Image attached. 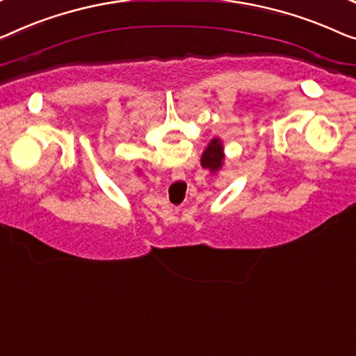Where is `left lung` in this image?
<instances>
[{
	"label": "left lung",
	"mask_w": 356,
	"mask_h": 356,
	"mask_svg": "<svg viewBox=\"0 0 356 356\" xmlns=\"http://www.w3.org/2000/svg\"><path fill=\"white\" fill-rule=\"evenodd\" d=\"M222 160H224V152H222V145L219 139H212L211 144L206 148L203 156H201V166L209 171H219L222 166Z\"/></svg>",
	"instance_id": "left-lung-1"
}]
</instances>
